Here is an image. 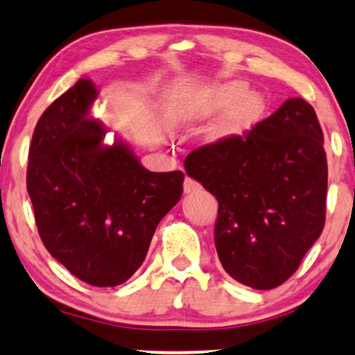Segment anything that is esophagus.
<instances>
[{
    "label": "esophagus",
    "instance_id": "34e87169",
    "mask_svg": "<svg viewBox=\"0 0 355 355\" xmlns=\"http://www.w3.org/2000/svg\"><path fill=\"white\" fill-rule=\"evenodd\" d=\"M200 191V184L198 181H194L192 178H186L184 179V192L186 194H192V192Z\"/></svg>",
    "mask_w": 355,
    "mask_h": 355
}]
</instances>
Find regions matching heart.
<instances>
[{
	"label": "heart",
	"mask_w": 355,
	"mask_h": 355,
	"mask_svg": "<svg viewBox=\"0 0 355 355\" xmlns=\"http://www.w3.org/2000/svg\"><path fill=\"white\" fill-rule=\"evenodd\" d=\"M224 112L214 130L216 138H234L252 128L265 112V100L260 94L250 92L242 80L202 87L179 102L178 113L182 121L207 120Z\"/></svg>",
	"instance_id": "b5f03b06"
}]
</instances>
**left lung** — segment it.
<instances>
[{"label":"left lung","instance_id":"8db88e82","mask_svg":"<svg viewBox=\"0 0 355 355\" xmlns=\"http://www.w3.org/2000/svg\"><path fill=\"white\" fill-rule=\"evenodd\" d=\"M186 173L216 196V248L232 278L253 290L286 282L321 235L327 161L314 108L290 98L243 137L205 144Z\"/></svg>","mask_w":355,"mask_h":355}]
</instances>
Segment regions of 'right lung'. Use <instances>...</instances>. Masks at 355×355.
I'll return each mask as SVG.
<instances>
[{
	"label": "right lung",
	"instance_id": "obj_1",
	"mask_svg": "<svg viewBox=\"0 0 355 355\" xmlns=\"http://www.w3.org/2000/svg\"><path fill=\"white\" fill-rule=\"evenodd\" d=\"M90 78L49 105L29 148L28 192L47 252L92 286H116L146 257L159 220L182 196V171L151 173L125 139L105 141L90 116Z\"/></svg>",
	"mask_w": 355,
	"mask_h": 355
}]
</instances>
